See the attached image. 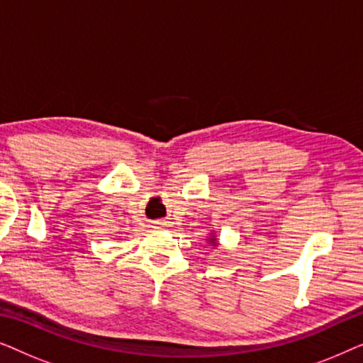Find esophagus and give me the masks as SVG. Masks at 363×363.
<instances>
[{"instance_id": "1", "label": "esophagus", "mask_w": 363, "mask_h": 363, "mask_svg": "<svg viewBox=\"0 0 363 363\" xmlns=\"http://www.w3.org/2000/svg\"><path fill=\"white\" fill-rule=\"evenodd\" d=\"M163 226H165V223H163V221H160V220L153 221V228H163Z\"/></svg>"}]
</instances>
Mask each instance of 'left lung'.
<instances>
[{
	"label": "left lung",
	"instance_id": "8db88e82",
	"mask_svg": "<svg viewBox=\"0 0 363 363\" xmlns=\"http://www.w3.org/2000/svg\"><path fill=\"white\" fill-rule=\"evenodd\" d=\"M208 246H213V247H216L218 245H220V242H218V238H216V235L215 233H211L210 236H208Z\"/></svg>",
	"mask_w": 363,
	"mask_h": 363
}]
</instances>
